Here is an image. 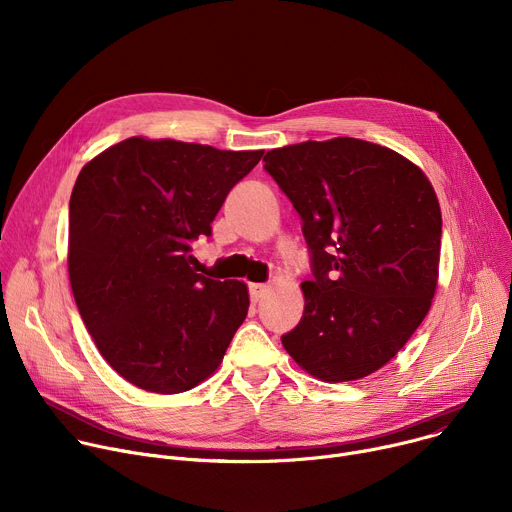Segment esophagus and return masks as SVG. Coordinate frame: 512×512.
Instances as JSON below:
<instances>
[{
	"mask_svg": "<svg viewBox=\"0 0 512 512\" xmlns=\"http://www.w3.org/2000/svg\"><path fill=\"white\" fill-rule=\"evenodd\" d=\"M267 291V285L265 283H251L249 285V296L253 302H259V298Z\"/></svg>",
	"mask_w": 512,
	"mask_h": 512,
	"instance_id": "obj_1",
	"label": "esophagus"
}]
</instances>
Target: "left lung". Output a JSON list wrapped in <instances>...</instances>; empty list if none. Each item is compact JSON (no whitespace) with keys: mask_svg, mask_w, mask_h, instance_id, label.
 <instances>
[{"mask_svg":"<svg viewBox=\"0 0 512 512\" xmlns=\"http://www.w3.org/2000/svg\"><path fill=\"white\" fill-rule=\"evenodd\" d=\"M263 162L302 218L312 267L285 350L328 383L379 371L435 294L442 212L429 180L397 152L354 137L285 145Z\"/></svg>","mask_w":512,"mask_h":512,"instance_id":"1","label":"left lung"}]
</instances>
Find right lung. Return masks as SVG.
I'll use <instances>...</instances> for the list:
<instances>
[{"instance_id":"add662e5","label":"right lung","mask_w":512,"mask_h":512,"mask_svg":"<svg viewBox=\"0 0 512 512\" xmlns=\"http://www.w3.org/2000/svg\"><path fill=\"white\" fill-rule=\"evenodd\" d=\"M261 156L129 137L81 170L68 204L72 294L99 352L131 385L184 393L221 364L247 318V285L196 273L190 245L210 237Z\"/></svg>"}]
</instances>
